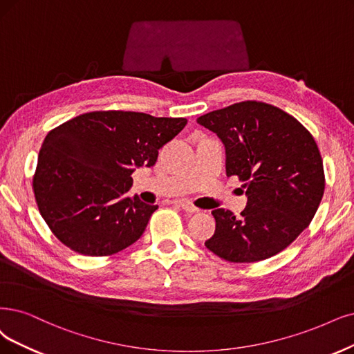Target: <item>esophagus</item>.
I'll use <instances>...</instances> for the list:
<instances>
[{
    "instance_id": "esophagus-1",
    "label": "esophagus",
    "mask_w": 354,
    "mask_h": 354,
    "mask_svg": "<svg viewBox=\"0 0 354 354\" xmlns=\"http://www.w3.org/2000/svg\"><path fill=\"white\" fill-rule=\"evenodd\" d=\"M174 204L179 205V207L182 208V210H185L187 213H195V212H198V208L195 207L192 203L187 201V200H176V201H174Z\"/></svg>"
}]
</instances>
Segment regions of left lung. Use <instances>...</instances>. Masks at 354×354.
Masks as SVG:
<instances>
[{"label":"left lung","instance_id":"1","mask_svg":"<svg viewBox=\"0 0 354 354\" xmlns=\"http://www.w3.org/2000/svg\"><path fill=\"white\" fill-rule=\"evenodd\" d=\"M223 141L226 174L238 176L248 204L225 208L205 246L229 263H257L281 252L315 216L325 189L319 149L296 118L272 104L245 100L200 116Z\"/></svg>","mask_w":354,"mask_h":354}]
</instances>
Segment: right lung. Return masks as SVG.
<instances>
[{"label": "right lung", "mask_w": 354, "mask_h": 354, "mask_svg": "<svg viewBox=\"0 0 354 354\" xmlns=\"http://www.w3.org/2000/svg\"><path fill=\"white\" fill-rule=\"evenodd\" d=\"M185 118L96 111L49 131L39 151L33 192L50 232L74 252L108 257L140 239L157 205L136 195L131 174L151 167Z\"/></svg>", "instance_id": "right-lung-1"}]
</instances>
